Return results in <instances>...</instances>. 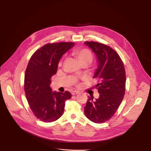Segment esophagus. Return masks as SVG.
Wrapping results in <instances>:
<instances>
[{"mask_svg": "<svg viewBox=\"0 0 151 151\" xmlns=\"http://www.w3.org/2000/svg\"><path fill=\"white\" fill-rule=\"evenodd\" d=\"M78 93H80V92H79V91H73L72 92H71V94H72L73 96H74V95L78 94Z\"/></svg>", "mask_w": 151, "mask_h": 151, "instance_id": "34e87169", "label": "esophagus"}]
</instances>
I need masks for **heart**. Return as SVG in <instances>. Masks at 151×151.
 <instances>
[{
    "mask_svg": "<svg viewBox=\"0 0 151 151\" xmlns=\"http://www.w3.org/2000/svg\"><path fill=\"white\" fill-rule=\"evenodd\" d=\"M73 54L81 65L84 63L90 64L93 60V55L88 49L76 50L73 52Z\"/></svg>",
    "mask_w": 151,
    "mask_h": 151,
    "instance_id": "obj_1",
    "label": "heart"
}]
</instances>
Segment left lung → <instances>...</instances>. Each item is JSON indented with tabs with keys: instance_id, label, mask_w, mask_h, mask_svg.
Segmentation results:
<instances>
[{
	"instance_id": "obj_1",
	"label": "left lung",
	"mask_w": 151,
	"mask_h": 151,
	"mask_svg": "<svg viewBox=\"0 0 151 151\" xmlns=\"http://www.w3.org/2000/svg\"><path fill=\"white\" fill-rule=\"evenodd\" d=\"M84 44L96 56L97 68L93 78L99 83V97L93 100L91 96L84 107V114L95 123L105 122L112 117L124 99L125 89V71L119 54L108 46L96 42Z\"/></svg>"
}]
</instances>
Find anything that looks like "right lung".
<instances>
[{
    "mask_svg": "<svg viewBox=\"0 0 151 151\" xmlns=\"http://www.w3.org/2000/svg\"><path fill=\"white\" fill-rule=\"evenodd\" d=\"M74 46L73 42L47 44L36 51L29 60L24 91L30 109L39 120L45 122L58 120L63 114L65 101L71 97L68 91H52L50 84L62 55Z\"/></svg>",
    "mask_w": 151,
    "mask_h": 151,
    "instance_id": "right-lung-1",
    "label": "right lung"
}]
</instances>
